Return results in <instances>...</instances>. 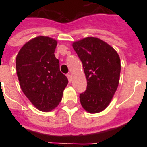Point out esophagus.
<instances>
[{
  "mask_svg": "<svg viewBox=\"0 0 147 147\" xmlns=\"http://www.w3.org/2000/svg\"><path fill=\"white\" fill-rule=\"evenodd\" d=\"M67 79H68V81L71 82V76L70 74H67Z\"/></svg>",
  "mask_w": 147,
  "mask_h": 147,
  "instance_id": "obj_1",
  "label": "esophagus"
}]
</instances>
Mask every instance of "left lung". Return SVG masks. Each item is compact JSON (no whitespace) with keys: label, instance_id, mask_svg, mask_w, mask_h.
Wrapping results in <instances>:
<instances>
[{"label":"left lung","instance_id":"left-lung-1","mask_svg":"<svg viewBox=\"0 0 147 147\" xmlns=\"http://www.w3.org/2000/svg\"><path fill=\"white\" fill-rule=\"evenodd\" d=\"M72 46L87 80L86 90L80 95V103L90 113L102 112L110 103L119 84L120 57L112 46L94 37L75 42Z\"/></svg>","mask_w":147,"mask_h":147}]
</instances>
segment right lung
Returning a JSON list of instances; mask_svg holds the SVG:
<instances>
[{"label":"right lung","instance_id":"add662e5","mask_svg":"<svg viewBox=\"0 0 147 147\" xmlns=\"http://www.w3.org/2000/svg\"><path fill=\"white\" fill-rule=\"evenodd\" d=\"M57 44L56 40L49 37L34 38L20 49L16 60L21 89L30 102L43 112L57 106L68 83L55 57Z\"/></svg>","mask_w":147,"mask_h":147}]
</instances>
